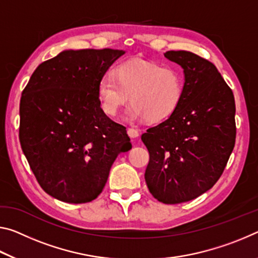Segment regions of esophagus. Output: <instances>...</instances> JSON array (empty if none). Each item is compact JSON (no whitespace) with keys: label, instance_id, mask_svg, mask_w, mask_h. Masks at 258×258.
I'll list each match as a JSON object with an SVG mask.
<instances>
[{"label":"esophagus","instance_id":"obj_1","mask_svg":"<svg viewBox=\"0 0 258 258\" xmlns=\"http://www.w3.org/2000/svg\"><path fill=\"white\" fill-rule=\"evenodd\" d=\"M127 134H128V137L131 139H137L139 137V132H138L137 130H134V128H128L127 130Z\"/></svg>","mask_w":258,"mask_h":258}]
</instances>
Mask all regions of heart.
<instances>
[{
	"instance_id": "heart-1",
	"label": "heart",
	"mask_w": 258,
	"mask_h": 258,
	"mask_svg": "<svg viewBox=\"0 0 258 258\" xmlns=\"http://www.w3.org/2000/svg\"><path fill=\"white\" fill-rule=\"evenodd\" d=\"M183 92L185 78L181 70L140 58L118 64L113 76H103L97 84L100 105L108 116H117L131 101L133 107L126 119H146L149 124L172 116L180 107Z\"/></svg>"
}]
</instances>
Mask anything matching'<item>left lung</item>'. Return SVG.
I'll list each match as a JSON object with an SVG mask.
<instances>
[{"mask_svg": "<svg viewBox=\"0 0 258 258\" xmlns=\"http://www.w3.org/2000/svg\"><path fill=\"white\" fill-rule=\"evenodd\" d=\"M164 56L180 65L183 99L172 116L147 130L145 179L159 202L177 204L206 193L217 182L235 144V102L217 68L190 51Z\"/></svg>", "mask_w": 258, "mask_h": 258, "instance_id": "8db88e82", "label": "left lung"}]
</instances>
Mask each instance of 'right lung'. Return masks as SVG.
I'll return each mask as SVG.
<instances>
[{
    "instance_id": "right-lung-1",
    "label": "right lung",
    "mask_w": 258,
    "mask_h": 258,
    "mask_svg": "<svg viewBox=\"0 0 258 258\" xmlns=\"http://www.w3.org/2000/svg\"><path fill=\"white\" fill-rule=\"evenodd\" d=\"M117 49L63 50L41 63L22 93L19 141L42 189L68 203L101 194L120 153L132 148L126 127L102 110L97 84Z\"/></svg>"
}]
</instances>
